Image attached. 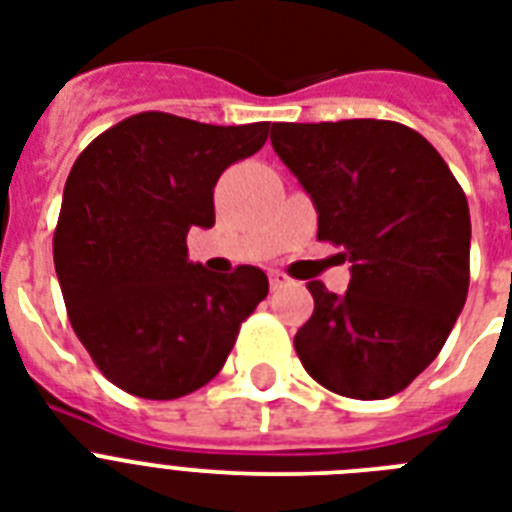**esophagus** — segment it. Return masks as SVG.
<instances>
[{
	"label": "esophagus",
	"instance_id": "34e87169",
	"mask_svg": "<svg viewBox=\"0 0 512 512\" xmlns=\"http://www.w3.org/2000/svg\"><path fill=\"white\" fill-rule=\"evenodd\" d=\"M292 284V279H289L287 273H281V271H273L271 273V289H284Z\"/></svg>",
	"mask_w": 512,
	"mask_h": 512
}]
</instances>
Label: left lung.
<instances>
[{"mask_svg":"<svg viewBox=\"0 0 512 512\" xmlns=\"http://www.w3.org/2000/svg\"><path fill=\"white\" fill-rule=\"evenodd\" d=\"M273 151L311 193L319 241L350 263L345 295L311 281L305 372L358 401L396 396L441 353L470 284V209L436 148L385 119L273 124Z\"/></svg>","mask_w":512,"mask_h":512,"instance_id":"1","label":"left lung"}]
</instances>
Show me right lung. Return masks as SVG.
<instances>
[{"instance_id":"1","label":"right lung","mask_w":512,"mask_h":512,"mask_svg":"<svg viewBox=\"0 0 512 512\" xmlns=\"http://www.w3.org/2000/svg\"><path fill=\"white\" fill-rule=\"evenodd\" d=\"M271 122L217 127L143 111L68 172L52 257L68 319L106 380L172 401L207 385L268 295L255 265L209 273L185 236L215 225L217 177L257 154Z\"/></svg>"}]
</instances>
